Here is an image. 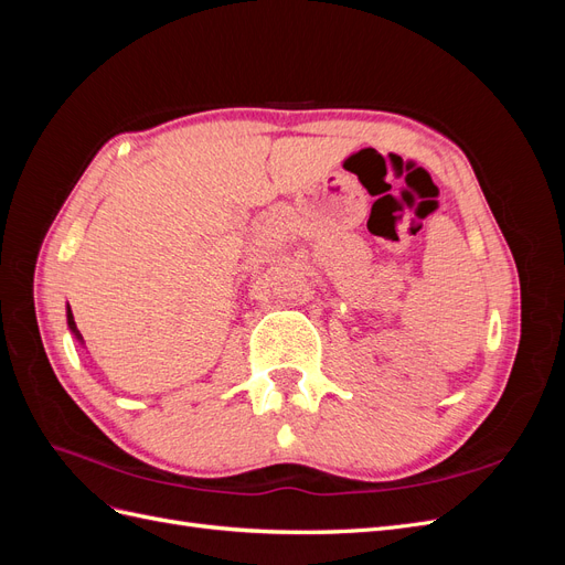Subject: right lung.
<instances>
[{
  "label": "right lung",
  "instance_id": "1",
  "mask_svg": "<svg viewBox=\"0 0 565 565\" xmlns=\"http://www.w3.org/2000/svg\"><path fill=\"white\" fill-rule=\"evenodd\" d=\"M67 324H71V330L75 332V337H77V339H82V337H79V332H77V328H75V320H73V311H71V309H67Z\"/></svg>",
  "mask_w": 565,
  "mask_h": 565
}]
</instances>
